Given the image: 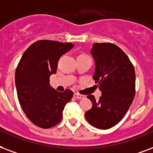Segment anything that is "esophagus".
Masks as SVG:
<instances>
[{
	"label": "esophagus",
	"instance_id": "obj_1",
	"mask_svg": "<svg viewBox=\"0 0 153 153\" xmlns=\"http://www.w3.org/2000/svg\"><path fill=\"white\" fill-rule=\"evenodd\" d=\"M73 97L76 98V99H83L85 97V96L81 95V94H79V93H74Z\"/></svg>",
	"mask_w": 153,
	"mask_h": 153
}]
</instances>
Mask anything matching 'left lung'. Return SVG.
<instances>
[{"label":"left lung","mask_w":153,"mask_h":153,"mask_svg":"<svg viewBox=\"0 0 153 153\" xmlns=\"http://www.w3.org/2000/svg\"><path fill=\"white\" fill-rule=\"evenodd\" d=\"M91 54L96 63L93 78L101 97L96 101L93 95L88 96L93 107L85 112V118L94 127L108 129L123 119L134 99L135 69L128 56L114 44L95 43Z\"/></svg>","instance_id":"1"}]
</instances>
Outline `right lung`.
I'll use <instances>...</instances> for the list:
<instances>
[{
    "label": "right lung",
    "mask_w": 153,
    "mask_h": 153,
    "mask_svg": "<svg viewBox=\"0 0 153 153\" xmlns=\"http://www.w3.org/2000/svg\"><path fill=\"white\" fill-rule=\"evenodd\" d=\"M72 43L41 40L34 42L23 53L15 74L20 105L29 120L42 128L55 126L62 119L65 106L73 93H59L49 85L61 56L73 48Z\"/></svg>",
    "instance_id": "obj_1"
}]
</instances>
